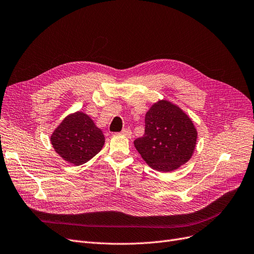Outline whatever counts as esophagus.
<instances>
[{"mask_svg": "<svg viewBox=\"0 0 254 254\" xmlns=\"http://www.w3.org/2000/svg\"><path fill=\"white\" fill-rule=\"evenodd\" d=\"M121 135L126 136L127 138H130L132 137V130H130L129 128H124L121 130Z\"/></svg>", "mask_w": 254, "mask_h": 254, "instance_id": "obj_1", "label": "esophagus"}]
</instances>
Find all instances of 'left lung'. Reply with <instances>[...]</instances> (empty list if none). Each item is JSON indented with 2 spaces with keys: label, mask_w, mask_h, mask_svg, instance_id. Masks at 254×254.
Listing matches in <instances>:
<instances>
[{
  "label": "left lung",
  "mask_w": 254,
  "mask_h": 254,
  "mask_svg": "<svg viewBox=\"0 0 254 254\" xmlns=\"http://www.w3.org/2000/svg\"><path fill=\"white\" fill-rule=\"evenodd\" d=\"M196 137L191 119L174 103L160 100L145 114L144 135L137 138L134 144L149 166L168 173L191 158Z\"/></svg>",
  "instance_id": "left-lung-1"
}]
</instances>
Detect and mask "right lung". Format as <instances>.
Segmentation results:
<instances>
[{
	"label": "right lung",
	"instance_id": "1",
	"mask_svg": "<svg viewBox=\"0 0 254 254\" xmlns=\"http://www.w3.org/2000/svg\"><path fill=\"white\" fill-rule=\"evenodd\" d=\"M51 143L64 161L81 165L98 154L105 136L93 120L82 112L65 117L51 135Z\"/></svg>",
	"mask_w": 254,
	"mask_h": 254
}]
</instances>
